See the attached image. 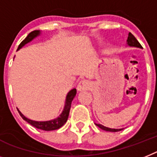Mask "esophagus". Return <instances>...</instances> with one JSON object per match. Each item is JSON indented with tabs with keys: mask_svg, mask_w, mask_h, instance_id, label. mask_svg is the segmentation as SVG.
Listing matches in <instances>:
<instances>
[{
	"mask_svg": "<svg viewBox=\"0 0 157 157\" xmlns=\"http://www.w3.org/2000/svg\"><path fill=\"white\" fill-rule=\"evenodd\" d=\"M90 86V83L87 80H82L78 85V90H84L89 89Z\"/></svg>",
	"mask_w": 157,
	"mask_h": 157,
	"instance_id": "34e87169",
	"label": "esophagus"
}]
</instances>
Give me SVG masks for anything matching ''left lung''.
I'll use <instances>...</instances> for the list:
<instances>
[{
  "instance_id": "1",
  "label": "left lung",
  "mask_w": 157,
  "mask_h": 157,
  "mask_svg": "<svg viewBox=\"0 0 157 157\" xmlns=\"http://www.w3.org/2000/svg\"><path fill=\"white\" fill-rule=\"evenodd\" d=\"M128 44L130 46H135V47H139V48H143L142 46L140 45L139 41H137V39L136 37H134V35L132 33H128ZM97 126L100 128L101 129H103L104 131H107V132H119V131H121L122 129H114V128H107V127H104L103 125H101V124H95Z\"/></svg>"
}]
</instances>
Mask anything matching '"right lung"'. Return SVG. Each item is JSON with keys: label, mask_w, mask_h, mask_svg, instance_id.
I'll list each match as a JSON object with an SVG mask.
<instances>
[{"label": "right lung", "mask_w": 157, "mask_h": 157, "mask_svg": "<svg viewBox=\"0 0 157 157\" xmlns=\"http://www.w3.org/2000/svg\"><path fill=\"white\" fill-rule=\"evenodd\" d=\"M39 33L40 31L38 30H34L33 31V32L29 33V34H28V36H27V37L21 42L20 45L18 46L17 50L22 47L24 45H25L26 43H28V42H29L30 41H32L35 37H37V35H39ZM75 95L76 89L75 88V89H72V90L67 94V99H66V104H65V107L64 109H63V112H62V114H61L60 116H58V118L54 119V120H50V121H45V122L33 121V120H29V119H27L26 117H25L19 110H17V111L23 120H25L27 123H29V124H31L32 126L35 127V128H38V129H41V130L44 131L57 130L58 128H60L61 127H63L67 121V119H68V116H69L70 110H71V102H72V100H73V99L75 98Z\"/></svg>", "instance_id": "add662e5"}]
</instances>
